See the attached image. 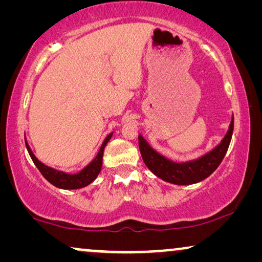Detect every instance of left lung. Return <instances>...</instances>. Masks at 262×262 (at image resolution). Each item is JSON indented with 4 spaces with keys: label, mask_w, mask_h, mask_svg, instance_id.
I'll use <instances>...</instances> for the list:
<instances>
[{
    "label": "left lung",
    "mask_w": 262,
    "mask_h": 262,
    "mask_svg": "<svg viewBox=\"0 0 262 262\" xmlns=\"http://www.w3.org/2000/svg\"><path fill=\"white\" fill-rule=\"evenodd\" d=\"M232 131H234V116H231L227 134L213 149L204 154L203 156L182 161V162H175L161 155L150 145V143L146 141V138L143 137L142 134L138 135V144L145 166L157 178L174 185H192L209 178L217 169L228 151Z\"/></svg>",
    "instance_id": "1"
}]
</instances>
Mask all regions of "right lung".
<instances>
[{
	"instance_id": "add662e5",
	"label": "right lung",
	"mask_w": 262,
	"mask_h": 262,
	"mask_svg": "<svg viewBox=\"0 0 262 262\" xmlns=\"http://www.w3.org/2000/svg\"><path fill=\"white\" fill-rule=\"evenodd\" d=\"M113 132L107 136L105 141L102 142L101 146H100L98 154L93 159L91 162H89L84 168H82L80 171L77 173H66L63 170L55 169V168L46 166L37 159V156L34 155L32 149L28 145L26 141V136H25V144H26L27 151L30 154L32 161L35 164V167L38 168L39 171H40L42 177H44L46 180H48L50 184H52L56 187L60 189H78L83 188L89 184H92L93 181L98 178L100 171H101L102 167V156H103V150H105V146L107 143L110 142V139L112 138Z\"/></svg>"
}]
</instances>
